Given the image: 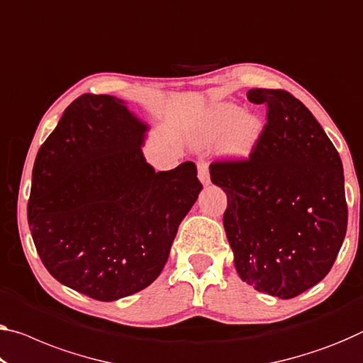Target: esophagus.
I'll list each match as a JSON object with an SVG mask.
<instances>
[{
  "label": "esophagus",
  "mask_w": 363,
  "mask_h": 363,
  "mask_svg": "<svg viewBox=\"0 0 363 363\" xmlns=\"http://www.w3.org/2000/svg\"><path fill=\"white\" fill-rule=\"evenodd\" d=\"M198 177H199V182L203 183L204 186H208L209 183H211L209 165H208V162H204V160H201V162H198Z\"/></svg>",
  "instance_id": "34e87169"
}]
</instances>
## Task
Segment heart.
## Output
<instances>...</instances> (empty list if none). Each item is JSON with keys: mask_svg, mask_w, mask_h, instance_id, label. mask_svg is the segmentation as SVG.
I'll return each instance as SVG.
<instances>
[{"mask_svg": "<svg viewBox=\"0 0 363 363\" xmlns=\"http://www.w3.org/2000/svg\"><path fill=\"white\" fill-rule=\"evenodd\" d=\"M263 133V123L258 116L243 113L232 104H220L209 111L196 130L194 139L201 146H211L224 141V154L232 160L252 157Z\"/></svg>", "mask_w": 363, "mask_h": 363, "instance_id": "b5f03b06", "label": "heart"}]
</instances>
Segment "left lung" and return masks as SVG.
<instances>
[{
  "mask_svg": "<svg viewBox=\"0 0 363 363\" xmlns=\"http://www.w3.org/2000/svg\"><path fill=\"white\" fill-rule=\"evenodd\" d=\"M267 105L255 152L211 164L227 194L224 228L238 276L258 292L294 298L325 277L347 230L344 170L311 111L281 89H250Z\"/></svg>",
  "mask_w": 363,
  "mask_h": 363,
  "instance_id": "1",
  "label": "left lung"
}]
</instances>
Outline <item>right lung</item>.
Instances as JSON below:
<instances>
[{
    "mask_svg": "<svg viewBox=\"0 0 363 363\" xmlns=\"http://www.w3.org/2000/svg\"><path fill=\"white\" fill-rule=\"evenodd\" d=\"M147 131L125 100L84 94L33 164L27 220L37 253L58 282L100 302L159 277L203 189L193 162L169 172L146 162Z\"/></svg>",
    "mask_w": 363,
    "mask_h": 363,
    "instance_id": "1",
    "label": "right lung"
}]
</instances>
